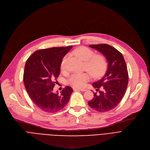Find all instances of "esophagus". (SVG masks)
Masks as SVG:
<instances>
[{
  "instance_id": "obj_1",
  "label": "esophagus",
  "mask_w": 150,
  "mask_h": 150,
  "mask_svg": "<svg viewBox=\"0 0 150 150\" xmlns=\"http://www.w3.org/2000/svg\"><path fill=\"white\" fill-rule=\"evenodd\" d=\"M74 90L76 91V90H79V91H86V90L85 88H74Z\"/></svg>"
}]
</instances>
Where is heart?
Instances as JSON below:
<instances>
[{
  "instance_id": "obj_1",
  "label": "heart",
  "mask_w": 150,
  "mask_h": 150,
  "mask_svg": "<svg viewBox=\"0 0 150 150\" xmlns=\"http://www.w3.org/2000/svg\"><path fill=\"white\" fill-rule=\"evenodd\" d=\"M73 54L85 62V67L93 76L98 77L102 75L107 69V62L102 54H95L91 49L85 47H79L73 51ZM68 56L65 55L62 59L60 68L64 70L67 67V61ZM90 79V74L86 73H73L68 79V82L75 87L81 88Z\"/></svg>"
}]
</instances>
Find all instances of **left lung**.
Segmentation results:
<instances>
[{"mask_svg":"<svg viewBox=\"0 0 150 150\" xmlns=\"http://www.w3.org/2000/svg\"><path fill=\"white\" fill-rule=\"evenodd\" d=\"M105 56L108 62L105 76L93 83L99 93H94V98L88 102L89 106L99 112H107L114 109L120 102L125 94L128 83V73L122 53L107 44L90 45ZM99 89H102L99 91Z\"/></svg>","mask_w":150,"mask_h":150,"instance_id":"left-lung-1","label":"left lung"}]
</instances>
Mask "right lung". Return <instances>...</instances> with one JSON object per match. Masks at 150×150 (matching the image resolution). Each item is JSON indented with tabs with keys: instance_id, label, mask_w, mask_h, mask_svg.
I'll use <instances>...</instances> for the list:
<instances>
[{
	"instance_id": "add662e5",
	"label": "right lung",
	"mask_w": 150,
	"mask_h": 150,
	"mask_svg": "<svg viewBox=\"0 0 150 150\" xmlns=\"http://www.w3.org/2000/svg\"><path fill=\"white\" fill-rule=\"evenodd\" d=\"M67 47H53L36 51L26 62L23 82L30 99L36 106L47 112H56L68 103L73 90L67 86L59 93L53 88L60 72L62 59L71 50Z\"/></svg>"
}]
</instances>
